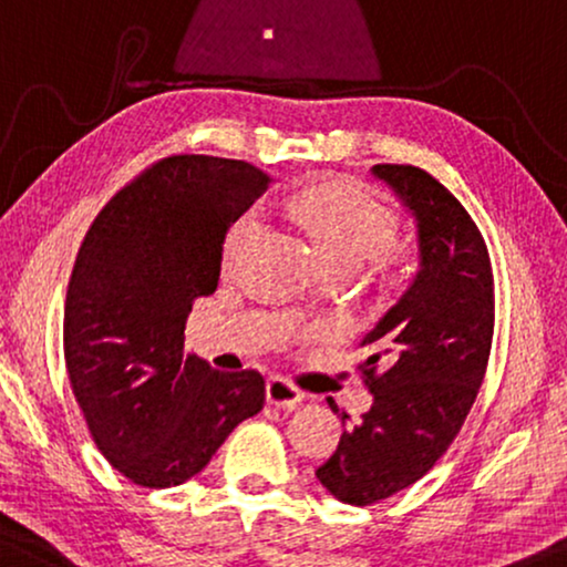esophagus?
Segmentation results:
<instances>
[{
    "label": "esophagus",
    "instance_id": "esophagus-1",
    "mask_svg": "<svg viewBox=\"0 0 567 567\" xmlns=\"http://www.w3.org/2000/svg\"><path fill=\"white\" fill-rule=\"evenodd\" d=\"M267 402L279 406V410H296L303 402V391L290 379H285V375H275L267 383Z\"/></svg>",
    "mask_w": 567,
    "mask_h": 567
}]
</instances>
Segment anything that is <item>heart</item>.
Wrapping results in <instances>:
<instances>
[{
	"mask_svg": "<svg viewBox=\"0 0 567 567\" xmlns=\"http://www.w3.org/2000/svg\"><path fill=\"white\" fill-rule=\"evenodd\" d=\"M290 213L316 238L331 269H360L365 261L391 251L399 236L394 209L371 188L352 181H329L303 188L290 199ZM259 230L261 213L256 207L233 220L223 240L225 269L238 267Z\"/></svg>",
	"mask_w": 567,
	"mask_h": 567,
	"instance_id": "obj_1",
	"label": "heart"
}]
</instances>
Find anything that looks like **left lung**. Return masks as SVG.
<instances>
[{"label": "left lung", "instance_id": "left-lung-1", "mask_svg": "<svg viewBox=\"0 0 567 567\" xmlns=\"http://www.w3.org/2000/svg\"><path fill=\"white\" fill-rule=\"evenodd\" d=\"M373 173L417 220L420 271L360 342L368 358L358 368L373 406L316 470L350 505L386 501L446 454L477 399L495 329L493 264L462 202L417 165L381 163Z\"/></svg>", "mask_w": 567, "mask_h": 567}]
</instances>
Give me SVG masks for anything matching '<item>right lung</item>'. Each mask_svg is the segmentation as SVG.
Instances as JSON below:
<instances>
[{
    "label": "right lung",
    "instance_id": "obj_1",
    "mask_svg": "<svg viewBox=\"0 0 567 567\" xmlns=\"http://www.w3.org/2000/svg\"><path fill=\"white\" fill-rule=\"evenodd\" d=\"M269 188L246 161L163 157L90 225L64 303V362L95 446L142 487L209 464L264 406L259 371L225 373L184 352L196 298L220 279L225 233Z\"/></svg>",
    "mask_w": 567,
    "mask_h": 567
}]
</instances>
